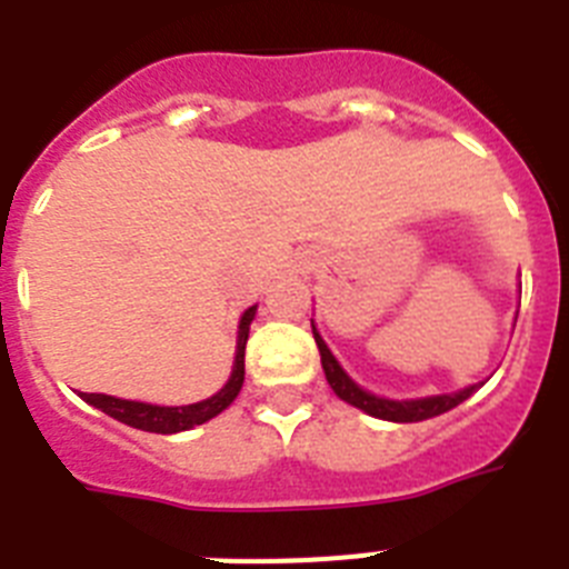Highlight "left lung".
Returning a JSON list of instances; mask_svg holds the SVG:
<instances>
[{
  "label": "left lung",
  "instance_id": "obj_1",
  "mask_svg": "<svg viewBox=\"0 0 569 569\" xmlns=\"http://www.w3.org/2000/svg\"><path fill=\"white\" fill-rule=\"evenodd\" d=\"M313 339L319 345V353H321V367H325V376H328V385L333 387V393L339 396L341 401L347 405L359 407L365 413L376 416V419H387V421H425V419H433V416L447 413V410H453L456 405H461L465 399H470L476 393V387L472 385L461 393H450V396H430V399H416V401H390V399H379V396L367 393L361 390L356 381H350V376L345 373L339 367V361L333 359V353L328 350V345L321 341V336L316 333L313 328Z\"/></svg>",
  "mask_w": 569,
  "mask_h": 569
}]
</instances>
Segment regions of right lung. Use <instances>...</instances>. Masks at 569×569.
<instances>
[{"label": "right lung", "instance_id": "1", "mask_svg": "<svg viewBox=\"0 0 569 569\" xmlns=\"http://www.w3.org/2000/svg\"><path fill=\"white\" fill-rule=\"evenodd\" d=\"M256 308L244 310L239 321V345H236V365L233 373H230L228 385L219 390L216 396L204 401H196V405L184 407H156V405H142V401H128V399H113V396L104 393H82V399L88 405H93L102 413L113 416L116 421L122 425L136 427V430H148V433H179V430H190L196 425H204L208 419L219 416L224 407H230V401L239 396L241 381H244V345H248L250 321H253Z\"/></svg>", "mask_w": 569, "mask_h": 569}]
</instances>
